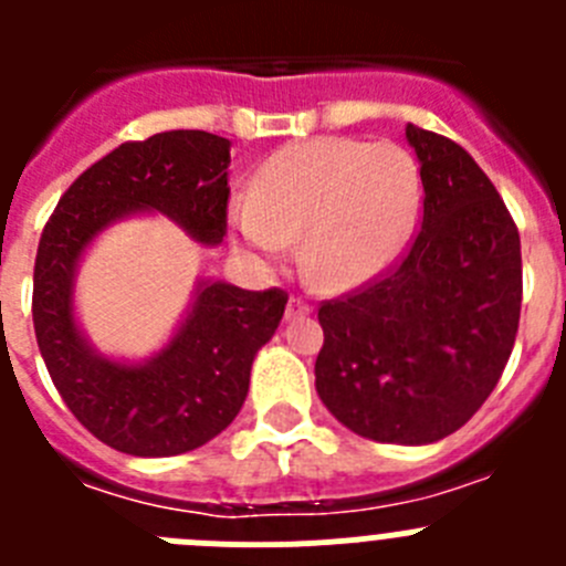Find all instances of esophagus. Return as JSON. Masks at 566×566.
I'll use <instances>...</instances> for the list:
<instances>
[{
	"mask_svg": "<svg viewBox=\"0 0 566 566\" xmlns=\"http://www.w3.org/2000/svg\"><path fill=\"white\" fill-rule=\"evenodd\" d=\"M312 314V306H308L303 297H289L286 303V319H297V317H306Z\"/></svg>",
	"mask_w": 566,
	"mask_h": 566,
	"instance_id": "1",
	"label": "esophagus"
}]
</instances>
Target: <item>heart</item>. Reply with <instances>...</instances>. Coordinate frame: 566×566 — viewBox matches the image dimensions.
<instances>
[{"instance_id": "b5f03b06", "label": "heart", "mask_w": 566, "mask_h": 566, "mask_svg": "<svg viewBox=\"0 0 566 566\" xmlns=\"http://www.w3.org/2000/svg\"><path fill=\"white\" fill-rule=\"evenodd\" d=\"M422 209V172L391 142L308 138L277 149L229 207L240 247L280 263L303 238V272L323 292L377 277L405 252Z\"/></svg>"}]
</instances>
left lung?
I'll use <instances>...</instances> for the list:
<instances>
[{
	"mask_svg": "<svg viewBox=\"0 0 566 566\" xmlns=\"http://www.w3.org/2000/svg\"><path fill=\"white\" fill-rule=\"evenodd\" d=\"M422 229L374 286L323 303L314 385L357 437L431 444L496 388L518 332L522 243L496 187L459 144L408 124Z\"/></svg>",
	"mask_w": 566,
	"mask_h": 566,
	"instance_id": "obj_1",
	"label": "left lung"
}]
</instances>
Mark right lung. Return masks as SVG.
<instances>
[{
	"label": "right lung",
	"mask_w": 566,
	"mask_h": 566,
	"mask_svg": "<svg viewBox=\"0 0 566 566\" xmlns=\"http://www.w3.org/2000/svg\"><path fill=\"white\" fill-rule=\"evenodd\" d=\"M229 149V138L203 129L122 144L78 175L39 240L33 328L50 379L93 437L129 457H178L227 431L289 297L198 277L161 348L144 359L109 357L78 319V269L109 227L149 214L169 218L201 247H221Z\"/></svg>",
	"instance_id": "obj_1"
}]
</instances>
